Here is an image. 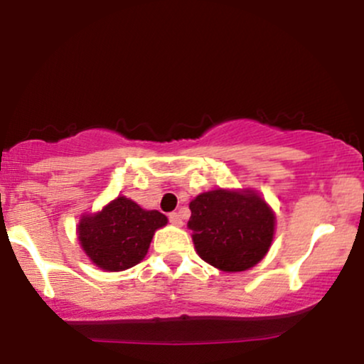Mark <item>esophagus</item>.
Segmentation results:
<instances>
[{"label":"esophagus","mask_w":364,"mask_h":364,"mask_svg":"<svg viewBox=\"0 0 364 364\" xmlns=\"http://www.w3.org/2000/svg\"><path fill=\"white\" fill-rule=\"evenodd\" d=\"M169 223L173 225H183V220H181V215L178 214V212H173V214H169Z\"/></svg>","instance_id":"34e87169"}]
</instances>
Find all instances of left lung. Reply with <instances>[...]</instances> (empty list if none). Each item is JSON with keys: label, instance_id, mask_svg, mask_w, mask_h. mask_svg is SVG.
<instances>
[{"label": "left lung", "instance_id": "obj_1", "mask_svg": "<svg viewBox=\"0 0 364 364\" xmlns=\"http://www.w3.org/2000/svg\"><path fill=\"white\" fill-rule=\"evenodd\" d=\"M196 253L224 272L257 265L269 252L275 217L253 191L214 190L190 203Z\"/></svg>", "mask_w": 364, "mask_h": 364}]
</instances>
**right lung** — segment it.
<instances>
[{
    "mask_svg": "<svg viewBox=\"0 0 364 364\" xmlns=\"http://www.w3.org/2000/svg\"><path fill=\"white\" fill-rule=\"evenodd\" d=\"M166 224L168 217L161 212L144 210L132 200L118 196L99 214L83 217L78 240L95 265L119 272L144 260L156 229Z\"/></svg>",
    "mask_w": 364,
    "mask_h": 364,
    "instance_id": "1",
    "label": "right lung"
}]
</instances>
